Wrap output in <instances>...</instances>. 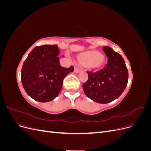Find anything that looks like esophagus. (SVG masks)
I'll list each match as a JSON object with an SVG mask.
<instances>
[{
	"mask_svg": "<svg viewBox=\"0 0 151 151\" xmlns=\"http://www.w3.org/2000/svg\"><path fill=\"white\" fill-rule=\"evenodd\" d=\"M81 70H82V68L79 67H75V69H74V72H75L76 73H78V72H79Z\"/></svg>",
	"mask_w": 151,
	"mask_h": 151,
	"instance_id": "esophagus-1",
	"label": "esophagus"
}]
</instances>
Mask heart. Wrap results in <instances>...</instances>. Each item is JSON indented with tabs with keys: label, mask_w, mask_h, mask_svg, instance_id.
I'll return each instance as SVG.
<instances>
[{
	"label": "heart",
	"mask_w": 151,
	"mask_h": 151,
	"mask_svg": "<svg viewBox=\"0 0 151 151\" xmlns=\"http://www.w3.org/2000/svg\"><path fill=\"white\" fill-rule=\"evenodd\" d=\"M84 64L90 67H94L99 65L104 60L102 54L94 51L89 52L83 55Z\"/></svg>",
	"instance_id": "1"
}]
</instances>
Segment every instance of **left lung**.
Segmentation results:
<instances>
[{
    "mask_svg": "<svg viewBox=\"0 0 151 151\" xmlns=\"http://www.w3.org/2000/svg\"><path fill=\"white\" fill-rule=\"evenodd\" d=\"M103 51L108 57V63L101 69L87 71L88 79L83 84L85 94L99 103H108L118 98L125 89L129 72L120 54L109 47Z\"/></svg>",
    "mask_w": 151,
    "mask_h": 151,
    "instance_id": "1",
    "label": "left lung"
}]
</instances>
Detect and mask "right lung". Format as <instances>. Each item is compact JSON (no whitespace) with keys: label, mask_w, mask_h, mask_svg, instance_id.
<instances>
[{"label":"right lung","mask_w":151,"mask_h":151,"mask_svg":"<svg viewBox=\"0 0 151 151\" xmlns=\"http://www.w3.org/2000/svg\"><path fill=\"white\" fill-rule=\"evenodd\" d=\"M56 45L36 47L24 60L21 70L22 86L31 98L40 102L54 99L62 89L63 79L74 68H65L59 62Z\"/></svg>","instance_id":"add662e5"}]
</instances>
